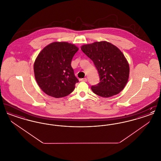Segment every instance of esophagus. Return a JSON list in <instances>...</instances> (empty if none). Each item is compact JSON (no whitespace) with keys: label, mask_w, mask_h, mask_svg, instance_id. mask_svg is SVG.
Here are the masks:
<instances>
[{"label":"esophagus","mask_w":161,"mask_h":161,"mask_svg":"<svg viewBox=\"0 0 161 161\" xmlns=\"http://www.w3.org/2000/svg\"><path fill=\"white\" fill-rule=\"evenodd\" d=\"M80 81H83V82H87V80L86 78H81V79H80Z\"/></svg>","instance_id":"obj_1"}]
</instances>
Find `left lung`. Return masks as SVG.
Masks as SVG:
<instances>
[{"mask_svg": "<svg viewBox=\"0 0 161 161\" xmlns=\"http://www.w3.org/2000/svg\"><path fill=\"white\" fill-rule=\"evenodd\" d=\"M81 49L94 63L100 82L91 87L96 95L108 98L118 94L127 83L129 64L121 50L106 41L83 45Z\"/></svg>", "mask_w": 161, "mask_h": 161, "instance_id": "1", "label": "left lung"}]
</instances>
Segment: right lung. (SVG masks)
Here are the masks:
<instances>
[{
    "mask_svg": "<svg viewBox=\"0 0 161 161\" xmlns=\"http://www.w3.org/2000/svg\"><path fill=\"white\" fill-rule=\"evenodd\" d=\"M78 49L68 42H54L40 52L34 63V72L43 92L57 98L73 92L78 80L70 64Z\"/></svg>",
    "mask_w": 161,
    "mask_h": 161,
    "instance_id": "obj_1",
    "label": "right lung"
}]
</instances>
